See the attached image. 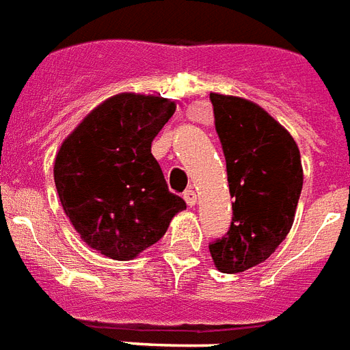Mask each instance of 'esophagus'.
Wrapping results in <instances>:
<instances>
[{"label": "esophagus", "instance_id": "1", "mask_svg": "<svg viewBox=\"0 0 350 350\" xmlns=\"http://www.w3.org/2000/svg\"><path fill=\"white\" fill-rule=\"evenodd\" d=\"M184 200H186V204H188L189 208H193V206L197 204V193H195V189H186V191H184Z\"/></svg>", "mask_w": 350, "mask_h": 350}]
</instances>
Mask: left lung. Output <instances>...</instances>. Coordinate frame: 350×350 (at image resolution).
<instances>
[{"instance_id":"left-lung-1","label":"left lung","mask_w":350,"mask_h":350,"mask_svg":"<svg viewBox=\"0 0 350 350\" xmlns=\"http://www.w3.org/2000/svg\"><path fill=\"white\" fill-rule=\"evenodd\" d=\"M228 167L233 220L209 253L222 273L262 264L286 240L304 184L300 150L289 131L242 97L209 94Z\"/></svg>"}]
</instances>
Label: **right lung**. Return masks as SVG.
Segmentation results:
<instances>
[{
    "label": "right lung",
    "instance_id": "obj_1",
    "mask_svg": "<svg viewBox=\"0 0 350 350\" xmlns=\"http://www.w3.org/2000/svg\"><path fill=\"white\" fill-rule=\"evenodd\" d=\"M175 113L164 97L119 94L83 119L54 164L61 206L86 244L131 260L164 237L183 198L167 189L152 141Z\"/></svg>",
    "mask_w": 350,
    "mask_h": 350
}]
</instances>
